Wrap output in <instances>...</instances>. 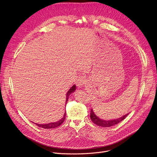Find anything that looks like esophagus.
Instances as JSON below:
<instances>
[{
	"mask_svg": "<svg viewBox=\"0 0 157 157\" xmlns=\"http://www.w3.org/2000/svg\"><path fill=\"white\" fill-rule=\"evenodd\" d=\"M86 81V78L84 77V76H80L78 78L76 82V84L78 87H82L85 84Z\"/></svg>",
	"mask_w": 157,
	"mask_h": 157,
	"instance_id": "34e87169",
	"label": "esophagus"
}]
</instances>
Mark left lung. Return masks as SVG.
<instances>
[{
  "instance_id": "obj_1",
  "label": "left lung",
  "mask_w": 157,
  "mask_h": 157,
  "mask_svg": "<svg viewBox=\"0 0 157 157\" xmlns=\"http://www.w3.org/2000/svg\"><path fill=\"white\" fill-rule=\"evenodd\" d=\"M128 114L123 116L122 117L118 118L117 119H114V120H110V121H105V120H102L100 118H99L98 117H97L95 114L94 113V112L93 110V109H91V121L93 122V123H94L96 125H98V126H101V127H109L111 126H113L114 125H116L117 124H119L120 122H121L122 121H123L124 119H125V117L127 116Z\"/></svg>"
}]
</instances>
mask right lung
I'll use <instances>...</instances> for the list:
<instances>
[{
    "label": "right lung",
    "mask_w": 157,
    "mask_h": 157,
    "mask_svg": "<svg viewBox=\"0 0 157 157\" xmlns=\"http://www.w3.org/2000/svg\"><path fill=\"white\" fill-rule=\"evenodd\" d=\"M75 89H76V86L73 85L70 88V90L68 91V93H67V94H66V102L68 101L69 96L70 95V94H71L72 93H73L75 91ZM65 117H66V113H64V115L63 117L61 119H60L59 121H58V122H53V123H49V124H35L37 126L40 127H41V128H56V127L59 126L60 125H61V124L64 122V121L65 119Z\"/></svg>",
    "instance_id": "right-lung-1"
}]
</instances>
